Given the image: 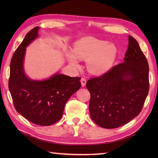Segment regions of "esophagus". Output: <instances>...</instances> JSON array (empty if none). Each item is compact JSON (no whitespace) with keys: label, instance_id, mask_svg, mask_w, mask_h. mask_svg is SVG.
I'll return each mask as SVG.
<instances>
[{"label":"esophagus","instance_id":"esophagus-1","mask_svg":"<svg viewBox=\"0 0 158 158\" xmlns=\"http://www.w3.org/2000/svg\"><path fill=\"white\" fill-rule=\"evenodd\" d=\"M86 82H87V81H86V79L85 78H81V85L83 87H84L86 85Z\"/></svg>","mask_w":158,"mask_h":158}]
</instances>
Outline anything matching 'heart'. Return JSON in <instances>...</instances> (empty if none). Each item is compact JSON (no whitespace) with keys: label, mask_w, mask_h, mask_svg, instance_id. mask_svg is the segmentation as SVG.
Returning <instances> with one entry per match:
<instances>
[{"label":"heart","mask_w":158,"mask_h":158,"mask_svg":"<svg viewBox=\"0 0 158 158\" xmlns=\"http://www.w3.org/2000/svg\"><path fill=\"white\" fill-rule=\"evenodd\" d=\"M116 48L107 41L94 37H85L77 41L73 52L66 53V58L73 67L78 69L79 60H87V67L90 73L101 75L110 69L115 60Z\"/></svg>","instance_id":"heart-1"}]
</instances>
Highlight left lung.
Masks as SVG:
<instances>
[{"label":"left lung","mask_w":158,"mask_h":158,"mask_svg":"<svg viewBox=\"0 0 158 158\" xmlns=\"http://www.w3.org/2000/svg\"><path fill=\"white\" fill-rule=\"evenodd\" d=\"M128 41L123 62L86 83L90 116L104 128H116L138 116L148 95V62L136 40L129 35Z\"/></svg>","instance_id":"left-lung-1"}]
</instances>
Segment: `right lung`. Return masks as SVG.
I'll return each mask as SVG.
<instances>
[{"mask_svg":"<svg viewBox=\"0 0 158 158\" xmlns=\"http://www.w3.org/2000/svg\"><path fill=\"white\" fill-rule=\"evenodd\" d=\"M39 27L26 34L10 64L9 89L17 111L39 126H51L62 118L66 102L81 84L80 77L56 73L49 79H29L23 69L26 48L38 37Z\"/></svg>","mask_w":158,"mask_h":158,"instance_id":"add662e5","label":"right lung"}]
</instances>
